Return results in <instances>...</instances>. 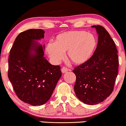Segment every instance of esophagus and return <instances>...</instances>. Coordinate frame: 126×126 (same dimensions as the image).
<instances>
[{"label": "esophagus", "instance_id": "obj_1", "mask_svg": "<svg viewBox=\"0 0 126 126\" xmlns=\"http://www.w3.org/2000/svg\"><path fill=\"white\" fill-rule=\"evenodd\" d=\"M62 72L63 73H66V72H67L68 70H69V69H67V67H63L62 68Z\"/></svg>", "mask_w": 126, "mask_h": 126}]
</instances>
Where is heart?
Returning a JSON list of instances; mask_svg holds the SVG:
<instances>
[{
    "instance_id": "1",
    "label": "heart",
    "mask_w": 126,
    "mask_h": 126,
    "mask_svg": "<svg viewBox=\"0 0 126 126\" xmlns=\"http://www.w3.org/2000/svg\"><path fill=\"white\" fill-rule=\"evenodd\" d=\"M96 46L93 34L83 31H72L60 34L54 43L49 42L46 51L53 62L58 63L67 51V58L75 64H82L91 58Z\"/></svg>"
}]
</instances>
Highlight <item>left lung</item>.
Segmentation results:
<instances>
[{
    "instance_id": "8db88e82",
    "label": "left lung",
    "mask_w": 126,
    "mask_h": 126,
    "mask_svg": "<svg viewBox=\"0 0 126 126\" xmlns=\"http://www.w3.org/2000/svg\"><path fill=\"white\" fill-rule=\"evenodd\" d=\"M92 27L98 34L96 48L87 62L73 70L76 96L89 105L100 103L111 95L119 64L116 46L108 31L99 25Z\"/></svg>"
}]
</instances>
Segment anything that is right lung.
<instances>
[{
  "label": "right lung",
  "instance_id": "right-lung-1",
  "mask_svg": "<svg viewBox=\"0 0 126 126\" xmlns=\"http://www.w3.org/2000/svg\"><path fill=\"white\" fill-rule=\"evenodd\" d=\"M44 32L41 29H30L20 33L8 59V78L16 95L34 106L48 101L62 76L60 66L50 64L44 57L43 46L35 41L44 38Z\"/></svg>",
  "mask_w": 126,
  "mask_h": 126
}]
</instances>
